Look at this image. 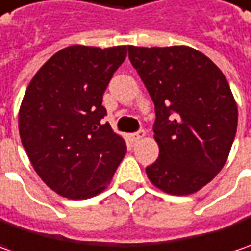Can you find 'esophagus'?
<instances>
[{"mask_svg":"<svg viewBox=\"0 0 251 251\" xmlns=\"http://www.w3.org/2000/svg\"><path fill=\"white\" fill-rule=\"evenodd\" d=\"M145 135H146V132L142 129V130H138V132H135V133H132V140L133 142H139L145 138Z\"/></svg>","mask_w":251,"mask_h":251,"instance_id":"esophagus-1","label":"esophagus"}]
</instances>
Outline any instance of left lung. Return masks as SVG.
Here are the masks:
<instances>
[{
	"label": "left lung",
	"mask_w": 251,
	"mask_h": 251,
	"mask_svg": "<svg viewBox=\"0 0 251 251\" xmlns=\"http://www.w3.org/2000/svg\"><path fill=\"white\" fill-rule=\"evenodd\" d=\"M155 103L159 157L146 168L157 189L186 196L225 166L237 129V105L223 72L190 47H127Z\"/></svg>",
	"instance_id": "8db88e82"
}]
</instances>
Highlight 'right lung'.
<instances>
[{
  "instance_id": "obj_1",
  "label": "right lung",
  "mask_w": 251,
  "mask_h": 251,
  "mask_svg": "<svg viewBox=\"0 0 251 251\" xmlns=\"http://www.w3.org/2000/svg\"><path fill=\"white\" fill-rule=\"evenodd\" d=\"M126 52L125 45L68 47L26 88L18 115L23 146L44 183L64 198L105 190L125 156V140L102 124V96Z\"/></svg>"
}]
</instances>
